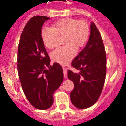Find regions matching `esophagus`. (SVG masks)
I'll return each mask as SVG.
<instances>
[{
	"mask_svg": "<svg viewBox=\"0 0 126 126\" xmlns=\"http://www.w3.org/2000/svg\"><path fill=\"white\" fill-rule=\"evenodd\" d=\"M63 73H64V78L66 79L68 78V74H67V69L66 68H63Z\"/></svg>",
	"mask_w": 126,
	"mask_h": 126,
	"instance_id": "esophagus-1",
	"label": "esophagus"
}]
</instances>
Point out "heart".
<instances>
[{
	"mask_svg": "<svg viewBox=\"0 0 126 126\" xmlns=\"http://www.w3.org/2000/svg\"><path fill=\"white\" fill-rule=\"evenodd\" d=\"M89 26L86 21L73 18L61 19L53 23L52 28L45 27L41 31V39L47 48L52 49L58 45V36H63L65 45L53 51L51 58L54 62L66 64L87 43L89 37Z\"/></svg>",
	"mask_w": 126,
	"mask_h": 126,
	"instance_id": "b5f03b06",
	"label": "heart"
}]
</instances>
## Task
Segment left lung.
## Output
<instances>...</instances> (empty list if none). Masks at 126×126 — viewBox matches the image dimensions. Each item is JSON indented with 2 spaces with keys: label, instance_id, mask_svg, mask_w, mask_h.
<instances>
[{
  "label": "left lung",
  "instance_id": "8db88e82",
  "mask_svg": "<svg viewBox=\"0 0 126 126\" xmlns=\"http://www.w3.org/2000/svg\"><path fill=\"white\" fill-rule=\"evenodd\" d=\"M90 28L87 43L71 63L79 73L68 71V79L74 85L71 101L79 109L87 108L97 102L105 80L107 58L102 36L95 23L91 22Z\"/></svg>",
  "mask_w": 126,
  "mask_h": 126
}]
</instances>
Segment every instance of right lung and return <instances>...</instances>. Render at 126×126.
Segmentation results:
<instances>
[{
  "mask_svg": "<svg viewBox=\"0 0 126 126\" xmlns=\"http://www.w3.org/2000/svg\"><path fill=\"white\" fill-rule=\"evenodd\" d=\"M49 19L43 16L31 18L23 29L18 50V71L22 89L29 103L39 110L48 109L52 105L53 93L64 78L58 63L50 66L41 39V28Z\"/></svg>",
  "mask_w": 126,
  "mask_h": 126,
  "instance_id": "right-lung-1",
  "label": "right lung"
}]
</instances>
